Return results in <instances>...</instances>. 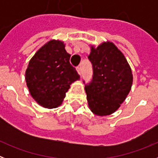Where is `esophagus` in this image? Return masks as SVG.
I'll use <instances>...</instances> for the list:
<instances>
[{"mask_svg":"<svg viewBox=\"0 0 158 158\" xmlns=\"http://www.w3.org/2000/svg\"><path fill=\"white\" fill-rule=\"evenodd\" d=\"M77 70L79 74H81V65H79V66L77 67Z\"/></svg>","mask_w":158,"mask_h":158,"instance_id":"1","label":"esophagus"}]
</instances>
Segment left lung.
Wrapping results in <instances>:
<instances>
[{"mask_svg": "<svg viewBox=\"0 0 158 158\" xmlns=\"http://www.w3.org/2000/svg\"><path fill=\"white\" fill-rule=\"evenodd\" d=\"M88 58L93 65V78L85 83L87 100L96 115H107L116 111L131 90L133 76L123 54L112 43L92 47Z\"/></svg>", "mask_w": 158, "mask_h": 158, "instance_id": "1", "label": "left lung"}]
</instances>
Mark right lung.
Listing matches in <instances>:
<instances>
[{"label": "right lung", "instance_id": "1", "mask_svg": "<svg viewBox=\"0 0 158 158\" xmlns=\"http://www.w3.org/2000/svg\"><path fill=\"white\" fill-rule=\"evenodd\" d=\"M70 56L62 42L51 40L30 60L25 79L31 96L43 107H58L71 83L80 79Z\"/></svg>", "mask_w": 158, "mask_h": 158}]
</instances>
